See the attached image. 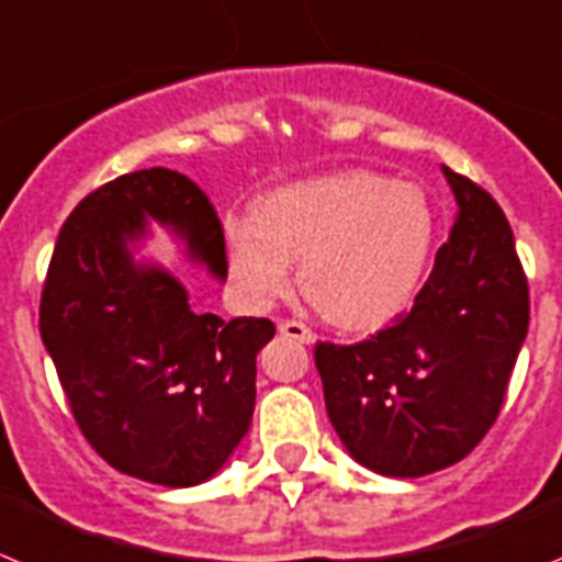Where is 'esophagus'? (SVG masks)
<instances>
[{
  "label": "esophagus",
  "instance_id": "1",
  "mask_svg": "<svg viewBox=\"0 0 562 562\" xmlns=\"http://www.w3.org/2000/svg\"><path fill=\"white\" fill-rule=\"evenodd\" d=\"M277 330H280L282 336H288V339H296L302 341V345H314L316 341V334L311 328H305L302 322H294V319H285L277 325Z\"/></svg>",
  "mask_w": 562,
  "mask_h": 562
}]
</instances>
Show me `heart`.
<instances>
[{"label":"heart","instance_id":"b5f03b06","mask_svg":"<svg viewBox=\"0 0 562 562\" xmlns=\"http://www.w3.org/2000/svg\"><path fill=\"white\" fill-rule=\"evenodd\" d=\"M436 212L416 183L348 172L271 189L226 223V260L243 305L260 311L294 280L339 328L368 330L407 308L436 248Z\"/></svg>","mask_w":562,"mask_h":562}]
</instances>
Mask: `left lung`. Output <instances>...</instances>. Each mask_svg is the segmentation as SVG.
I'll list each match as a JSON object with an SVG mask.
<instances>
[{
    "instance_id": "left-lung-1",
    "label": "left lung",
    "mask_w": 562,
    "mask_h": 562,
    "mask_svg": "<svg viewBox=\"0 0 562 562\" xmlns=\"http://www.w3.org/2000/svg\"><path fill=\"white\" fill-rule=\"evenodd\" d=\"M450 240L407 316L359 345H316L336 436L353 461L422 477L470 456L495 424L529 330V288L495 200L441 166Z\"/></svg>"
}]
</instances>
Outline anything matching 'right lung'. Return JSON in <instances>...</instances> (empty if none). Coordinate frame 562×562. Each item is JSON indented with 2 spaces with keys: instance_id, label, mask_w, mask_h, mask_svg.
<instances>
[{
  "instance_id": "1",
  "label": "right lung",
  "mask_w": 562,
  "mask_h": 562,
  "mask_svg": "<svg viewBox=\"0 0 562 562\" xmlns=\"http://www.w3.org/2000/svg\"><path fill=\"white\" fill-rule=\"evenodd\" d=\"M153 223L192 266L226 280L212 203L187 175L153 166L87 194L58 232L38 330L76 424L124 475L198 486L223 470L254 416L268 319L198 314L178 277L138 257Z\"/></svg>"
}]
</instances>
